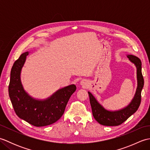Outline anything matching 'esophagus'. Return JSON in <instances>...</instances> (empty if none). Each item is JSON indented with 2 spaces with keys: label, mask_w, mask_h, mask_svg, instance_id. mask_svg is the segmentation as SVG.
<instances>
[{
  "label": "esophagus",
  "mask_w": 150,
  "mask_h": 150,
  "mask_svg": "<svg viewBox=\"0 0 150 150\" xmlns=\"http://www.w3.org/2000/svg\"><path fill=\"white\" fill-rule=\"evenodd\" d=\"M81 84L82 85V86H86L87 84V81L86 80H82L81 81Z\"/></svg>",
  "instance_id": "esophagus-1"
}]
</instances>
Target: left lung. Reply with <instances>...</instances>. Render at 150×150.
Masks as SVG:
<instances>
[{
    "instance_id": "8db88e82",
    "label": "left lung",
    "mask_w": 150,
    "mask_h": 150,
    "mask_svg": "<svg viewBox=\"0 0 150 150\" xmlns=\"http://www.w3.org/2000/svg\"><path fill=\"white\" fill-rule=\"evenodd\" d=\"M127 57L130 61L135 65L137 68V88L136 93L132 101L128 106L118 111H108L104 109L98 103L90 92H88L93 117L102 125L108 126L120 125L135 113L141 104V91L144 86V79L142 74V63L141 60L137 57L132 55H128Z\"/></svg>"
}]
</instances>
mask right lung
I'll return each mask as SVG.
<instances>
[{
  "label": "right lung",
  "mask_w": 150,
  "mask_h": 150,
  "mask_svg": "<svg viewBox=\"0 0 150 150\" xmlns=\"http://www.w3.org/2000/svg\"><path fill=\"white\" fill-rule=\"evenodd\" d=\"M28 53H22L12 66L9 96L19 118L36 127L50 125L62 116L70 97L76 90V86L71 84L60 89L46 100L31 97L24 91L21 81V69Z\"/></svg>",
  "instance_id": "1"
}]
</instances>
